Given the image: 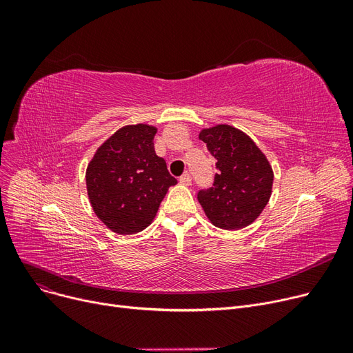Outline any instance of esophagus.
Here are the masks:
<instances>
[{
	"label": "esophagus",
	"instance_id": "34e87169",
	"mask_svg": "<svg viewBox=\"0 0 353 353\" xmlns=\"http://www.w3.org/2000/svg\"><path fill=\"white\" fill-rule=\"evenodd\" d=\"M179 180H180V183H181V184H186V186H188V184H190V183H192V177H190V174H189V173H184V174H181Z\"/></svg>",
	"mask_w": 353,
	"mask_h": 353
}]
</instances>
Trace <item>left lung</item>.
<instances>
[{
  "label": "left lung",
  "instance_id": "obj_1",
  "mask_svg": "<svg viewBox=\"0 0 353 353\" xmlns=\"http://www.w3.org/2000/svg\"><path fill=\"white\" fill-rule=\"evenodd\" d=\"M199 139L206 143L217 169L213 186L197 193L203 210L216 228L249 226L272 194L273 172L266 156L248 134L228 124L201 130Z\"/></svg>",
  "mask_w": 353,
  "mask_h": 353
}]
</instances>
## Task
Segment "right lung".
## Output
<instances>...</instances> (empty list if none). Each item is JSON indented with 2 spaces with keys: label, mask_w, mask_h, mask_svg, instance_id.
Masks as SVG:
<instances>
[{
  "label": "right lung",
  "mask_w": 353,
  "mask_h": 353,
  "mask_svg": "<svg viewBox=\"0 0 353 353\" xmlns=\"http://www.w3.org/2000/svg\"><path fill=\"white\" fill-rule=\"evenodd\" d=\"M157 128L125 125L107 139L91 159L87 193L92 210L116 233L134 234L152 223L177 180L154 152Z\"/></svg>",
  "instance_id": "1"
}]
</instances>
